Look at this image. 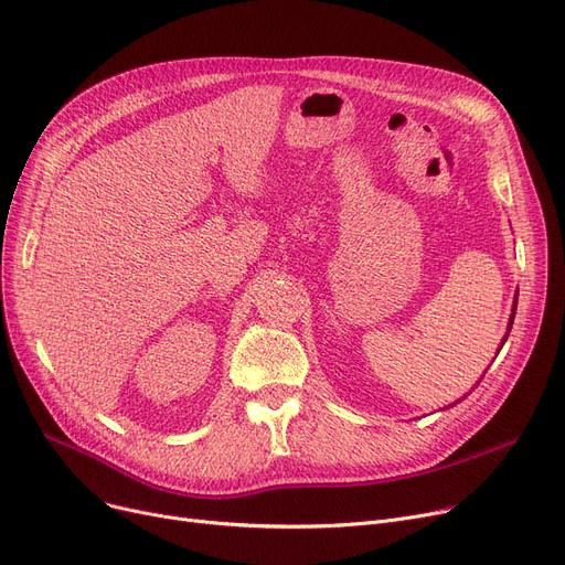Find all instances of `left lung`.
<instances>
[{"instance_id": "left-lung-1", "label": "left lung", "mask_w": 565, "mask_h": 565, "mask_svg": "<svg viewBox=\"0 0 565 565\" xmlns=\"http://www.w3.org/2000/svg\"><path fill=\"white\" fill-rule=\"evenodd\" d=\"M515 307H518V298H515V305H513V313H511V322H509V332H511V324H513V318H515ZM507 339H509V334H507V337H503L501 345H503V343H507ZM499 350H501V348H499Z\"/></svg>"}]
</instances>
